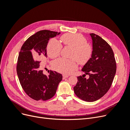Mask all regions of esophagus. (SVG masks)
<instances>
[{"instance_id":"esophagus-1","label":"esophagus","mask_w":130,"mask_h":130,"mask_svg":"<svg viewBox=\"0 0 130 130\" xmlns=\"http://www.w3.org/2000/svg\"><path fill=\"white\" fill-rule=\"evenodd\" d=\"M68 75H63V79H64L68 77Z\"/></svg>"}]
</instances>
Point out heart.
Returning <instances> with one entry per match:
<instances>
[{
	"label": "heart",
	"instance_id": "obj_1",
	"mask_svg": "<svg viewBox=\"0 0 130 130\" xmlns=\"http://www.w3.org/2000/svg\"><path fill=\"white\" fill-rule=\"evenodd\" d=\"M66 46L73 48L72 59L58 58L53 63V67L56 71L64 74H69L75 70L80 64H85L90 60L93 53L92 47L87 43L86 38L80 34H66L61 37ZM62 49L61 43L56 38H51L47 45V54L49 57L55 58L60 55Z\"/></svg>",
	"mask_w": 130,
	"mask_h": 130
}]
</instances>
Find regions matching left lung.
<instances>
[{
    "label": "left lung",
    "instance_id": "obj_1",
    "mask_svg": "<svg viewBox=\"0 0 130 130\" xmlns=\"http://www.w3.org/2000/svg\"><path fill=\"white\" fill-rule=\"evenodd\" d=\"M93 41L91 58L82 69L85 74L77 77L74 87L76 95L82 100L95 101L100 99L111 87L116 73L114 53L108 43L95 34H90ZM88 74V79L84 78Z\"/></svg>",
    "mask_w": 130,
    "mask_h": 130
}]
</instances>
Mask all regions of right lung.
I'll return each mask as SVG.
<instances>
[{
    "label": "right lung",
    "mask_w": 130,
    "mask_h": 130,
    "mask_svg": "<svg viewBox=\"0 0 130 130\" xmlns=\"http://www.w3.org/2000/svg\"><path fill=\"white\" fill-rule=\"evenodd\" d=\"M60 34L48 30H41L31 36L23 44L19 52L17 73L22 87L32 99L45 101L56 92L62 74L50 71L46 76L43 73L41 62L38 60L46 56V46L50 38Z\"/></svg>",
    "instance_id": "1"
}]
</instances>
